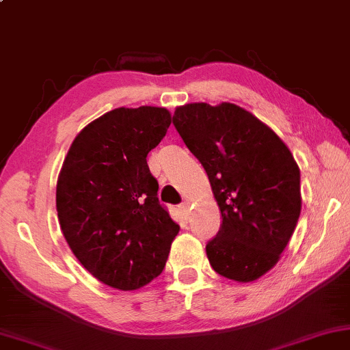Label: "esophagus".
I'll return each instance as SVG.
<instances>
[{
    "instance_id": "1",
    "label": "esophagus",
    "mask_w": 350,
    "mask_h": 350,
    "mask_svg": "<svg viewBox=\"0 0 350 350\" xmlns=\"http://www.w3.org/2000/svg\"><path fill=\"white\" fill-rule=\"evenodd\" d=\"M180 208H183V209H185V211H187V209H189V202H184L183 204H180Z\"/></svg>"
}]
</instances>
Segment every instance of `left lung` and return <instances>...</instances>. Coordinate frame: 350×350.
I'll list each match as a JSON object with an SVG mask.
<instances>
[{
  "mask_svg": "<svg viewBox=\"0 0 350 350\" xmlns=\"http://www.w3.org/2000/svg\"><path fill=\"white\" fill-rule=\"evenodd\" d=\"M172 124L206 171L222 216L206 245L219 275L253 282L280 259L301 214V174L285 142L229 102L178 107Z\"/></svg>",
  "mask_w": 350,
  "mask_h": 350,
  "instance_id": "obj_1",
  "label": "left lung"
}]
</instances>
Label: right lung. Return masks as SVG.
<instances>
[{
	"label": "right lung",
	"mask_w": 350,
	"mask_h": 350,
	"mask_svg": "<svg viewBox=\"0 0 350 350\" xmlns=\"http://www.w3.org/2000/svg\"><path fill=\"white\" fill-rule=\"evenodd\" d=\"M170 124L161 107L107 111L75 137L60 170L55 206L65 240L92 277L116 290L160 275L179 234L147 165Z\"/></svg>",
	"instance_id": "add662e5"
}]
</instances>
